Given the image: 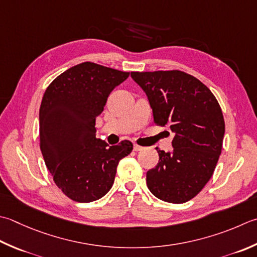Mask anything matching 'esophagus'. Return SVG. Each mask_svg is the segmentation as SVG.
<instances>
[{"instance_id": "34e87169", "label": "esophagus", "mask_w": 257, "mask_h": 257, "mask_svg": "<svg viewBox=\"0 0 257 257\" xmlns=\"http://www.w3.org/2000/svg\"><path fill=\"white\" fill-rule=\"evenodd\" d=\"M144 147H142V146H139L137 144H134V150L135 152H139V150H143Z\"/></svg>"}]
</instances>
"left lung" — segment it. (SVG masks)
Masks as SVG:
<instances>
[{
  "instance_id": "1",
  "label": "left lung",
  "mask_w": 257,
  "mask_h": 257,
  "mask_svg": "<svg viewBox=\"0 0 257 257\" xmlns=\"http://www.w3.org/2000/svg\"><path fill=\"white\" fill-rule=\"evenodd\" d=\"M132 78L147 94L155 123L175 134L173 153L156 148L159 162L147 172L148 188L164 202H188L208 183L222 153L220 105L203 82L180 70L132 72Z\"/></svg>"
}]
</instances>
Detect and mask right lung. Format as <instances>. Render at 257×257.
<instances>
[{
	"label": "right lung",
	"mask_w": 257,
	"mask_h": 257,
	"mask_svg": "<svg viewBox=\"0 0 257 257\" xmlns=\"http://www.w3.org/2000/svg\"><path fill=\"white\" fill-rule=\"evenodd\" d=\"M129 77L93 62L74 65L49 84L40 107V148L55 185L74 202L90 203L112 187L120 160L133 152L122 140L95 138V118L110 92Z\"/></svg>",
	"instance_id": "add662e5"
}]
</instances>
